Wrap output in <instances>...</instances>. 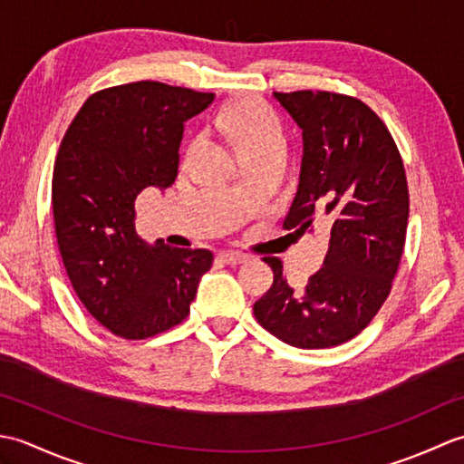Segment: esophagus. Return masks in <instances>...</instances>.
<instances>
[{
  "label": "esophagus",
  "instance_id": "1",
  "mask_svg": "<svg viewBox=\"0 0 464 464\" xmlns=\"http://www.w3.org/2000/svg\"><path fill=\"white\" fill-rule=\"evenodd\" d=\"M217 259H221L227 265H241L247 261V257H245V255L239 251H219L217 253Z\"/></svg>",
  "mask_w": 464,
  "mask_h": 464
}]
</instances>
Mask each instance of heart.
I'll list each match as a JSON object with an SVG mask.
<instances>
[{
    "label": "heart",
    "instance_id": "heart-1",
    "mask_svg": "<svg viewBox=\"0 0 464 464\" xmlns=\"http://www.w3.org/2000/svg\"><path fill=\"white\" fill-rule=\"evenodd\" d=\"M221 123L237 147L239 157L261 151L275 143H285L279 121L259 102L243 100L223 117Z\"/></svg>",
    "mask_w": 464,
    "mask_h": 464
}]
</instances>
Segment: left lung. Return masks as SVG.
Here are the masks:
<instances>
[{"mask_svg": "<svg viewBox=\"0 0 464 464\" xmlns=\"http://www.w3.org/2000/svg\"><path fill=\"white\" fill-rule=\"evenodd\" d=\"M303 131V160L283 229L331 225L323 267L301 293L267 257L273 285L253 313L261 327L297 349L353 339L391 293L405 247L409 189L401 153L369 105L331 92L273 93Z\"/></svg>", "mask_w": 464, "mask_h": 464, "instance_id": "left-lung-1", "label": "left lung"}]
</instances>
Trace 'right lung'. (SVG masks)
<instances>
[{
	"label": "right lung",
	"instance_id": "obj_1",
	"mask_svg": "<svg viewBox=\"0 0 464 464\" xmlns=\"http://www.w3.org/2000/svg\"><path fill=\"white\" fill-rule=\"evenodd\" d=\"M215 93L160 82L110 87L87 100L59 145L52 205L59 253L73 291L105 329L147 339L189 314L211 269L207 249H175L135 231V199L171 187L185 121Z\"/></svg>",
	"mask_w": 464,
	"mask_h": 464
}]
</instances>
